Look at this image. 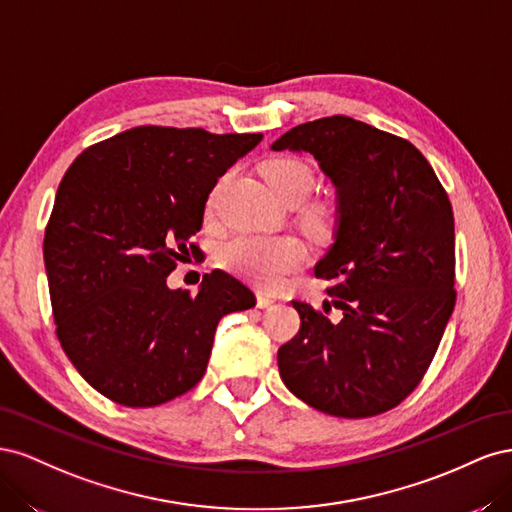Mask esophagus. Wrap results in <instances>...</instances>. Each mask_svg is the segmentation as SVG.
<instances>
[{
	"instance_id": "34e87169",
	"label": "esophagus",
	"mask_w": 512,
	"mask_h": 512,
	"mask_svg": "<svg viewBox=\"0 0 512 512\" xmlns=\"http://www.w3.org/2000/svg\"><path fill=\"white\" fill-rule=\"evenodd\" d=\"M256 305L260 307V309H271L273 305H275V299H271V297H267V294H258L256 297Z\"/></svg>"
}]
</instances>
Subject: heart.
<instances>
[{
	"instance_id": "b5f03b06",
	"label": "heart",
	"mask_w": 512,
	"mask_h": 512,
	"mask_svg": "<svg viewBox=\"0 0 512 512\" xmlns=\"http://www.w3.org/2000/svg\"><path fill=\"white\" fill-rule=\"evenodd\" d=\"M262 175L282 203L286 200L301 203L314 188L312 168L297 158H273L262 166ZM215 192L209 198V207L213 205ZM305 260V247L294 237L237 235L226 241L220 250L224 269L267 290L280 286L286 275L299 271L305 265Z\"/></svg>"
}]
</instances>
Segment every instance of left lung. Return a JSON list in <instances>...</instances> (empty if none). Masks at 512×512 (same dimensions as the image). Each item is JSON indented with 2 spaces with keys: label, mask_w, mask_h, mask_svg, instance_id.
<instances>
[{
  "label": "left lung",
  "mask_w": 512,
  "mask_h": 512,
  "mask_svg": "<svg viewBox=\"0 0 512 512\" xmlns=\"http://www.w3.org/2000/svg\"><path fill=\"white\" fill-rule=\"evenodd\" d=\"M271 149L312 153L335 185V235L314 273L344 314L292 301L301 329L277 352L280 376L324 414H382L423 380L453 314L451 200L406 138L346 115L301 123Z\"/></svg>",
  "instance_id": "8db88e82"
}]
</instances>
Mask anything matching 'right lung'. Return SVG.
I'll list each match as a JSON object with an SVG mask.
<instances>
[{
  "label": "right lung",
  "mask_w": 512,
  "mask_h": 512,
  "mask_svg": "<svg viewBox=\"0 0 512 512\" xmlns=\"http://www.w3.org/2000/svg\"><path fill=\"white\" fill-rule=\"evenodd\" d=\"M262 134L138 126L87 147L59 183L44 232L57 337L98 393L166 404L205 376L218 322L256 305L215 269L198 294L166 277L203 226L215 183Z\"/></svg>",
  "instance_id": "obj_1"
}]
</instances>
